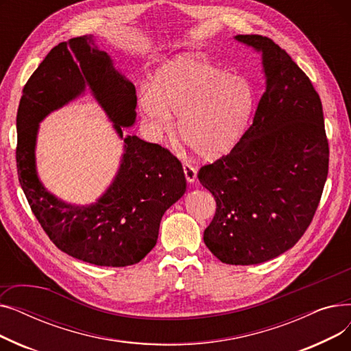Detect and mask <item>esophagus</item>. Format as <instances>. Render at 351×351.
Returning a JSON list of instances; mask_svg holds the SVG:
<instances>
[{
    "mask_svg": "<svg viewBox=\"0 0 351 351\" xmlns=\"http://www.w3.org/2000/svg\"><path fill=\"white\" fill-rule=\"evenodd\" d=\"M183 172H185V178L189 183H193L196 180V176H197V172L196 169L193 168L192 165L189 163H183Z\"/></svg>",
    "mask_w": 351,
    "mask_h": 351,
    "instance_id": "1",
    "label": "esophagus"
}]
</instances>
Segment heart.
Segmentation results:
<instances>
[{"label": "heart", "instance_id": "b5f03b06", "mask_svg": "<svg viewBox=\"0 0 351 351\" xmlns=\"http://www.w3.org/2000/svg\"><path fill=\"white\" fill-rule=\"evenodd\" d=\"M254 106L252 85L193 55L163 65L154 88L139 90V108L158 136L169 134L173 114L179 115V134L204 159L229 152L245 134Z\"/></svg>", "mask_w": 351, "mask_h": 351}]
</instances>
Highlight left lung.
I'll list each match as a JSON object with an SVG mask.
<instances>
[{
    "mask_svg": "<svg viewBox=\"0 0 351 351\" xmlns=\"http://www.w3.org/2000/svg\"><path fill=\"white\" fill-rule=\"evenodd\" d=\"M234 40L262 53L266 90L252 126L230 154L197 178L216 200L204 233L228 265H257L299 242L316 213L328 172L320 97L290 55L262 35Z\"/></svg>",
    "mask_w": 351,
    "mask_h": 351,
    "instance_id": "obj_1",
    "label": "left lung"
}]
</instances>
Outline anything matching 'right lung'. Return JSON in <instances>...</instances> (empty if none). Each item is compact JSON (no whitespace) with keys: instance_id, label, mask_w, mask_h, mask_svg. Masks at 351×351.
Segmentation results:
<instances>
[{"instance_id":"add662e5","label":"right lung","mask_w":351,"mask_h":351,"mask_svg":"<svg viewBox=\"0 0 351 351\" xmlns=\"http://www.w3.org/2000/svg\"><path fill=\"white\" fill-rule=\"evenodd\" d=\"M88 90L124 141L120 169L89 206H71L39 180L34 146L39 123ZM134 84L99 49L94 35L53 47L24 86L16 112V169L28 204L60 250L82 262L123 267L141 262L156 245L163 213L186 192L182 163L158 143L123 135L136 119Z\"/></svg>"}]
</instances>
